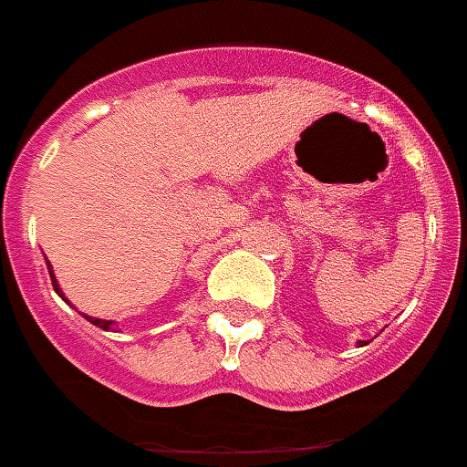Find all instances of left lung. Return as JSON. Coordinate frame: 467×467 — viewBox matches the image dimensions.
Masks as SVG:
<instances>
[{
  "mask_svg": "<svg viewBox=\"0 0 467 467\" xmlns=\"http://www.w3.org/2000/svg\"><path fill=\"white\" fill-rule=\"evenodd\" d=\"M358 346H365V341H358Z\"/></svg>",
  "mask_w": 467,
  "mask_h": 467,
  "instance_id": "obj_1",
  "label": "left lung"
}]
</instances>
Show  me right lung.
I'll use <instances>...</instances> for the list:
<instances>
[{
	"label": "right lung",
	"instance_id": "right-lung-1",
	"mask_svg": "<svg viewBox=\"0 0 467 467\" xmlns=\"http://www.w3.org/2000/svg\"><path fill=\"white\" fill-rule=\"evenodd\" d=\"M48 274H51V283H53V290L57 292V295L63 296L65 299V295H63V290H60V285H57V280H56V275H53V269L51 266H48ZM67 301V299H65ZM86 320H88V323H93L95 327H102V329H111V320H100V317H90V316H86Z\"/></svg>",
	"mask_w": 467,
	"mask_h": 467
}]
</instances>
